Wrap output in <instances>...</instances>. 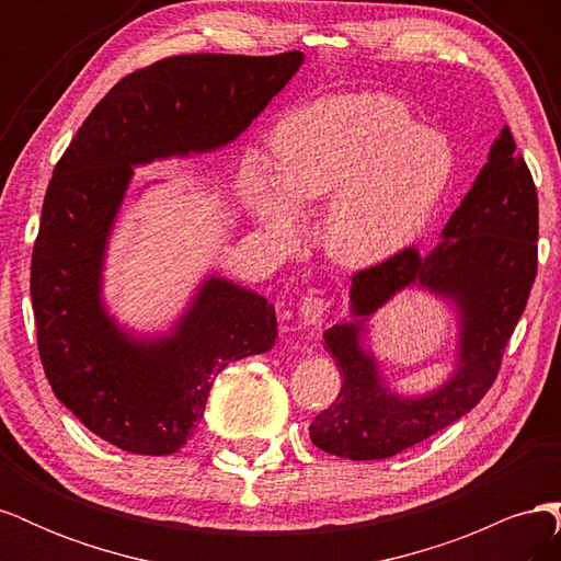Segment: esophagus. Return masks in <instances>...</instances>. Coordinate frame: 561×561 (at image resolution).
Instances as JSON below:
<instances>
[{
  "instance_id": "esophagus-1",
  "label": "esophagus",
  "mask_w": 561,
  "mask_h": 561,
  "mask_svg": "<svg viewBox=\"0 0 561 561\" xmlns=\"http://www.w3.org/2000/svg\"><path fill=\"white\" fill-rule=\"evenodd\" d=\"M330 301L322 295H309L299 301V318L304 325H316V322L325 316Z\"/></svg>"
}]
</instances>
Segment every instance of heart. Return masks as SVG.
Here are the masks:
<instances>
[{
	"instance_id": "b5f03b06",
	"label": "heart",
	"mask_w": 561,
	"mask_h": 561,
	"mask_svg": "<svg viewBox=\"0 0 561 561\" xmlns=\"http://www.w3.org/2000/svg\"><path fill=\"white\" fill-rule=\"evenodd\" d=\"M276 175L260 157L243 190L260 222L295 239L299 208L332 198L325 243L348 266H377L410 248L449 190L456 154L398 98L332 95L285 114L274 128Z\"/></svg>"
}]
</instances>
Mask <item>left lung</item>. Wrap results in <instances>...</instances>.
Instances as JSON below:
<instances>
[{
    "label": "left lung",
    "instance_id": "1",
    "mask_svg": "<svg viewBox=\"0 0 561 561\" xmlns=\"http://www.w3.org/2000/svg\"><path fill=\"white\" fill-rule=\"evenodd\" d=\"M443 239L428 254L404 248L353 276V320L322 334L344 381L336 400L309 426L318 449L351 461L396 456L466 416L496 381L538 268V194L507 126ZM414 284L455 304L459 351L455 375L443 387L404 399L382 383L359 336L371 312Z\"/></svg>",
    "mask_w": 561,
    "mask_h": 561
}]
</instances>
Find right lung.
<instances>
[{
  "label": "right lung",
  "instance_id": "obj_1",
  "mask_svg": "<svg viewBox=\"0 0 561 561\" xmlns=\"http://www.w3.org/2000/svg\"><path fill=\"white\" fill-rule=\"evenodd\" d=\"M304 54H192L124 77L81 124L48 182L32 250L37 346L56 398L105 443L145 456L186 445L215 377L268 351L276 311L208 276L171 334L145 339L103 304V266L133 165L233 142L299 70Z\"/></svg>",
  "mask_w": 561,
  "mask_h": 561
}]
</instances>
